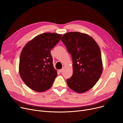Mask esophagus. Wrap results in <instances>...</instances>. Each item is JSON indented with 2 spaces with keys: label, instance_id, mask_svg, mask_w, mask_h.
Instances as JSON below:
<instances>
[{
  "label": "esophagus",
  "instance_id": "1",
  "mask_svg": "<svg viewBox=\"0 0 123 123\" xmlns=\"http://www.w3.org/2000/svg\"><path fill=\"white\" fill-rule=\"evenodd\" d=\"M63 69H61L59 70V71L60 73H62V72H63Z\"/></svg>",
  "mask_w": 123,
  "mask_h": 123
}]
</instances>
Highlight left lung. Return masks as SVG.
I'll list each match as a JSON object with an SVG mask.
<instances>
[{
	"label": "left lung",
	"instance_id": "8db88e82",
	"mask_svg": "<svg viewBox=\"0 0 123 123\" xmlns=\"http://www.w3.org/2000/svg\"><path fill=\"white\" fill-rule=\"evenodd\" d=\"M61 41L73 60V75L66 80L68 87L78 93L88 91L98 82L103 71L98 45L91 36L78 32L64 34Z\"/></svg>",
	"mask_w": 123,
	"mask_h": 123
}]
</instances>
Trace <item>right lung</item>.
Returning <instances> with one entry per match:
<instances>
[{"mask_svg":"<svg viewBox=\"0 0 123 123\" xmlns=\"http://www.w3.org/2000/svg\"><path fill=\"white\" fill-rule=\"evenodd\" d=\"M62 35L44 33L28 42L19 60V74L30 89L41 92L49 89L57 75L53 66L51 50L59 42Z\"/></svg>","mask_w":123,"mask_h":123,"instance_id":"add662e5","label":"right lung"}]
</instances>
